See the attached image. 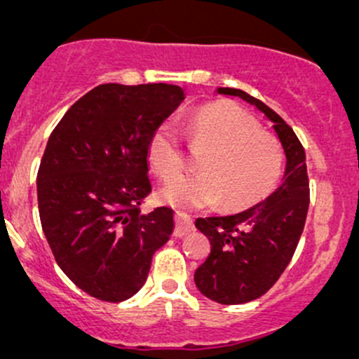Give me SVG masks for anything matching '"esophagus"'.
Returning a JSON list of instances; mask_svg holds the SVG:
<instances>
[{"mask_svg": "<svg viewBox=\"0 0 359 359\" xmlns=\"http://www.w3.org/2000/svg\"><path fill=\"white\" fill-rule=\"evenodd\" d=\"M193 229H194L193 219H191L189 215H186V213L177 212L175 213V231H173V236L182 238V236H186V234L193 233Z\"/></svg>", "mask_w": 359, "mask_h": 359, "instance_id": "34e87169", "label": "esophagus"}]
</instances>
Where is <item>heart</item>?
<instances>
[{
	"mask_svg": "<svg viewBox=\"0 0 359 359\" xmlns=\"http://www.w3.org/2000/svg\"><path fill=\"white\" fill-rule=\"evenodd\" d=\"M189 146L205 151L200 173L177 177L186 166L179 130L163 123L151 135L147 158L166 184L159 198L177 208H203L219 203L226 212H241L264 201L280 184L285 153L280 140L262 132L259 121L231 102L206 104L186 123Z\"/></svg>",
	"mask_w": 359,
	"mask_h": 359,
	"instance_id": "obj_1",
	"label": "heart"
}]
</instances>
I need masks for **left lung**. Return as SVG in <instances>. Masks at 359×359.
<instances>
[{
  "label": "left lung",
  "instance_id": "1",
  "mask_svg": "<svg viewBox=\"0 0 359 359\" xmlns=\"http://www.w3.org/2000/svg\"><path fill=\"white\" fill-rule=\"evenodd\" d=\"M217 92L264 112L287 156L283 182L269 198L236 215L196 219L212 250L194 273V283L208 299L233 306L264 295L290 264L309 208V179L302 144L281 116L243 90Z\"/></svg>",
  "mask_w": 359,
  "mask_h": 359
}]
</instances>
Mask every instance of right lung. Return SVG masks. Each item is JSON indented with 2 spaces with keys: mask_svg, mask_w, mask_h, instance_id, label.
<instances>
[{
  "mask_svg": "<svg viewBox=\"0 0 359 359\" xmlns=\"http://www.w3.org/2000/svg\"><path fill=\"white\" fill-rule=\"evenodd\" d=\"M186 99L177 85H99L53 128L38 170L43 233L64 274L106 302L144 287L173 210L140 212L151 193L147 146Z\"/></svg>",
  "mask_w": 359,
  "mask_h": 359,
  "instance_id": "right-lung-1",
  "label": "right lung"
}]
</instances>
